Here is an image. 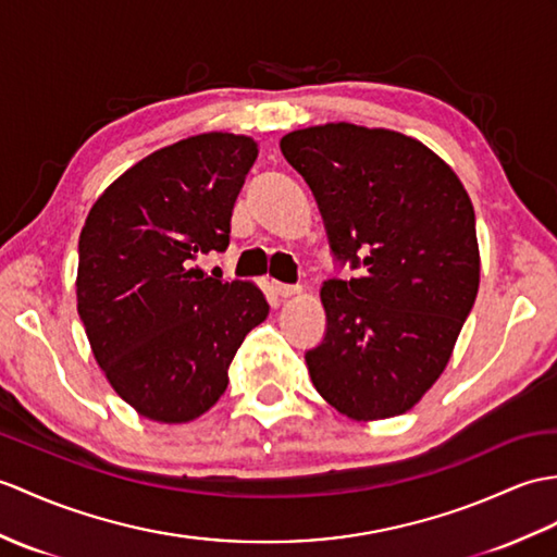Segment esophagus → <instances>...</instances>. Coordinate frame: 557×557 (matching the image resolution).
<instances>
[{
    "label": "esophagus",
    "instance_id": "1",
    "mask_svg": "<svg viewBox=\"0 0 557 557\" xmlns=\"http://www.w3.org/2000/svg\"><path fill=\"white\" fill-rule=\"evenodd\" d=\"M273 289L280 299H292V296H299L304 292L301 287H294V284H280V282H275Z\"/></svg>",
    "mask_w": 557,
    "mask_h": 557
}]
</instances>
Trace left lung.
<instances>
[{
    "mask_svg": "<svg viewBox=\"0 0 557 557\" xmlns=\"http://www.w3.org/2000/svg\"><path fill=\"white\" fill-rule=\"evenodd\" d=\"M354 277L322 282L325 339L306 351L320 396L351 420L410 410L444 372L480 289L474 209L422 141L327 123L280 141Z\"/></svg>",
    "mask_w": 557,
    "mask_h": 557,
    "instance_id": "1",
    "label": "left lung"
}]
</instances>
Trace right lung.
Segmentation results:
<instances>
[{
  "mask_svg": "<svg viewBox=\"0 0 557 557\" xmlns=\"http://www.w3.org/2000/svg\"><path fill=\"white\" fill-rule=\"evenodd\" d=\"M258 157L251 137L203 133L135 163L101 194L77 242V313L125 404L177 424L227 389L244 337L268 318L251 282L203 275L225 251L237 194Z\"/></svg>",
  "mask_w": 557,
  "mask_h": 557,
  "instance_id": "1",
  "label": "right lung"
}]
</instances>
